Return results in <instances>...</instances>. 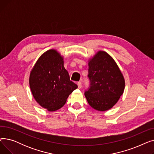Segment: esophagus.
<instances>
[{
  "instance_id": "obj_1",
  "label": "esophagus",
  "mask_w": 154,
  "mask_h": 154,
  "mask_svg": "<svg viewBox=\"0 0 154 154\" xmlns=\"http://www.w3.org/2000/svg\"><path fill=\"white\" fill-rule=\"evenodd\" d=\"M77 85H78V88H81V87H82V83L80 82H77Z\"/></svg>"
}]
</instances>
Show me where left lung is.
Masks as SVG:
<instances>
[{
	"instance_id": "1",
	"label": "left lung",
	"mask_w": 154,
	"mask_h": 154,
	"mask_svg": "<svg viewBox=\"0 0 154 154\" xmlns=\"http://www.w3.org/2000/svg\"><path fill=\"white\" fill-rule=\"evenodd\" d=\"M90 88L85 92L88 104L99 111L114 107L124 93L125 79L117 63L106 52L99 51L88 60Z\"/></svg>"
}]
</instances>
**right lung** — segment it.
<instances>
[{
    "label": "right lung",
    "instance_id": "obj_1",
    "mask_svg": "<svg viewBox=\"0 0 154 154\" xmlns=\"http://www.w3.org/2000/svg\"><path fill=\"white\" fill-rule=\"evenodd\" d=\"M29 85L36 102L50 112L62 107L77 88L70 80L63 56L55 49L46 51L38 59L30 73Z\"/></svg>",
    "mask_w": 154,
    "mask_h": 154
}]
</instances>
